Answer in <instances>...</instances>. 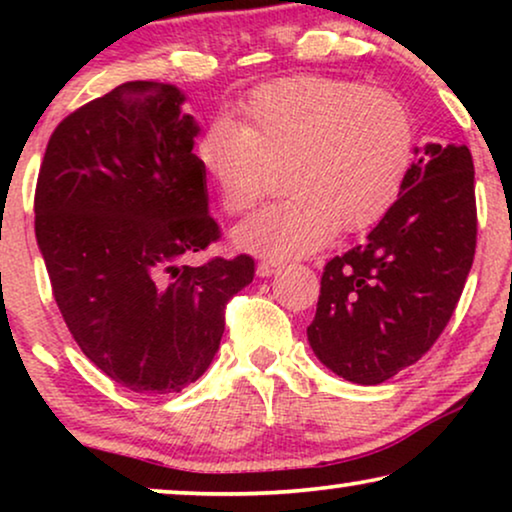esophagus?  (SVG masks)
<instances>
[{"label":"esophagus","mask_w":512,"mask_h":512,"mask_svg":"<svg viewBox=\"0 0 512 512\" xmlns=\"http://www.w3.org/2000/svg\"><path fill=\"white\" fill-rule=\"evenodd\" d=\"M279 270H282V263L272 261V258H263V261L256 265V275L258 277H272Z\"/></svg>","instance_id":"1"}]
</instances>
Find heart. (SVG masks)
<instances>
[{
  "instance_id": "obj_1",
  "label": "heart",
  "mask_w": 512,
  "mask_h": 512,
  "mask_svg": "<svg viewBox=\"0 0 512 512\" xmlns=\"http://www.w3.org/2000/svg\"><path fill=\"white\" fill-rule=\"evenodd\" d=\"M415 123L387 90L326 76H293L256 88L237 123L216 121L195 160L228 214L254 209L284 172L289 198L233 230L240 249L289 258L321 247L333 230L382 221L415 160Z\"/></svg>"
}]
</instances>
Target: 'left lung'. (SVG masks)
I'll list each match as a JSON object with an SVG mask.
<instances>
[{
	"label": "left lung",
	"mask_w": 512,
	"mask_h": 512,
	"mask_svg": "<svg viewBox=\"0 0 512 512\" xmlns=\"http://www.w3.org/2000/svg\"><path fill=\"white\" fill-rule=\"evenodd\" d=\"M401 198L368 240L326 263L312 352L335 375L380 384L422 359L450 321L475 256L468 146L415 149Z\"/></svg>",
	"instance_id": "obj_1"
}]
</instances>
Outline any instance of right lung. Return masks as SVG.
Segmentation results:
<instances>
[{
	"mask_svg": "<svg viewBox=\"0 0 512 512\" xmlns=\"http://www.w3.org/2000/svg\"><path fill=\"white\" fill-rule=\"evenodd\" d=\"M172 83L130 81L48 139L34 233L81 352L135 394H177L209 368L254 258L186 256L219 237L195 160L200 125Z\"/></svg>",
	"mask_w": 512,
	"mask_h": 512,
	"instance_id": "obj_1",
	"label": "right lung"
}]
</instances>
